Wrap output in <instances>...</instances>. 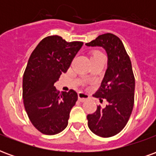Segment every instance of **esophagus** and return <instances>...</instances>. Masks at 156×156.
<instances>
[{"instance_id":"34e87169","label":"esophagus","mask_w":156,"mask_h":156,"mask_svg":"<svg viewBox=\"0 0 156 156\" xmlns=\"http://www.w3.org/2000/svg\"><path fill=\"white\" fill-rule=\"evenodd\" d=\"M89 98V95L86 93H83V92H79L78 93V100L81 102H83L85 100H87Z\"/></svg>"}]
</instances>
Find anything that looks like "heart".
<instances>
[{
    "instance_id": "b5f03b06",
    "label": "heart",
    "mask_w": 156,
    "mask_h": 156,
    "mask_svg": "<svg viewBox=\"0 0 156 156\" xmlns=\"http://www.w3.org/2000/svg\"><path fill=\"white\" fill-rule=\"evenodd\" d=\"M97 53H100V51H94V52L93 53V55H94V54H97Z\"/></svg>"
}]
</instances>
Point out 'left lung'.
Returning a JSON list of instances; mask_svg holds the SVG:
<instances>
[{"label":"left lung","mask_w":156,"mask_h":156,"mask_svg":"<svg viewBox=\"0 0 156 156\" xmlns=\"http://www.w3.org/2000/svg\"><path fill=\"white\" fill-rule=\"evenodd\" d=\"M88 47H102L108 54V68L94 97L108 102L104 108L88 115V125L94 134L108 138L119 134L129 121L134 108V80L130 58L117 36L105 33L90 42Z\"/></svg>","instance_id":"8db88e82"}]
</instances>
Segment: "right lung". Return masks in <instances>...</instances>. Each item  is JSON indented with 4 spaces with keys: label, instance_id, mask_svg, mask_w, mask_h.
<instances>
[{
    "label": "right lung",
    "instance_id": "add662e5",
    "mask_svg": "<svg viewBox=\"0 0 156 156\" xmlns=\"http://www.w3.org/2000/svg\"><path fill=\"white\" fill-rule=\"evenodd\" d=\"M83 41L68 42L59 36H49L33 50L23 74L22 97L26 112L33 126L48 135L67 127L78 94L58 91L54 83L66 73Z\"/></svg>",
    "mask_w": 156,
    "mask_h": 156
}]
</instances>
